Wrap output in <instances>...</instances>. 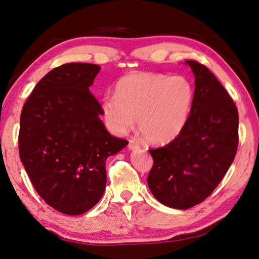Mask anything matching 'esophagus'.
Returning a JSON list of instances; mask_svg holds the SVG:
<instances>
[{
  "label": "esophagus",
  "instance_id": "1",
  "mask_svg": "<svg viewBox=\"0 0 259 259\" xmlns=\"http://www.w3.org/2000/svg\"><path fill=\"white\" fill-rule=\"evenodd\" d=\"M140 148V145H139V143L136 142V141H134V140H130V142H128V149L131 150V151H134V150H138Z\"/></svg>",
  "mask_w": 259,
  "mask_h": 259
}]
</instances>
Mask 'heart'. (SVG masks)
<instances>
[{
	"instance_id": "obj_1",
	"label": "heart",
	"mask_w": 259,
	"mask_h": 259,
	"mask_svg": "<svg viewBox=\"0 0 259 259\" xmlns=\"http://www.w3.org/2000/svg\"><path fill=\"white\" fill-rule=\"evenodd\" d=\"M194 90L184 76L132 73L118 81L115 97L101 101L105 124L116 135L135 127L149 143L164 145L177 138L187 123Z\"/></svg>"
}]
</instances>
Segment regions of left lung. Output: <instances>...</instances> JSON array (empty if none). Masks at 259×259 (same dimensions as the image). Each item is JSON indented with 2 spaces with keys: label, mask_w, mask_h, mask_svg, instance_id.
Here are the masks:
<instances>
[{
  "label": "left lung",
  "mask_w": 259,
  "mask_h": 259,
  "mask_svg": "<svg viewBox=\"0 0 259 259\" xmlns=\"http://www.w3.org/2000/svg\"><path fill=\"white\" fill-rule=\"evenodd\" d=\"M195 76L187 123L163 148L150 150L153 167L148 185L163 205L187 209L218 186L236 157L239 116L235 102L206 66L185 61Z\"/></svg>",
  "instance_id": "left-lung-1"
}]
</instances>
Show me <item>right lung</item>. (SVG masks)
<instances>
[{"mask_svg": "<svg viewBox=\"0 0 259 259\" xmlns=\"http://www.w3.org/2000/svg\"><path fill=\"white\" fill-rule=\"evenodd\" d=\"M100 69L89 63L56 67L38 82L21 111V162L44 201L67 215L100 201L106 160L128 144L107 132L89 90Z\"/></svg>", "mask_w": 259, "mask_h": 259, "instance_id": "right-lung-1", "label": "right lung"}]
</instances>
